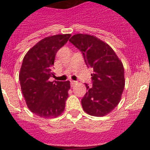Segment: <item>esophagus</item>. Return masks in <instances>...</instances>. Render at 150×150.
Returning a JSON list of instances; mask_svg holds the SVG:
<instances>
[{"mask_svg": "<svg viewBox=\"0 0 150 150\" xmlns=\"http://www.w3.org/2000/svg\"><path fill=\"white\" fill-rule=\"evenodd\" d=\"M76 84V81H74V80H71V86H74Z\"/></svg>", "mask_w": 150, "mask_h": 150, "instance_id": "1", "label": "esophagus"}]
</instances>
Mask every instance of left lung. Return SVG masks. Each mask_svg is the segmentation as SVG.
<instances>
[{"mask_svg":"<svg viewBox=\"0 0 150 150\" xmlns=\"http://www.w3.org/2000/svg\"><path fill=\"white\" fill-rule=\"evenodd\" d=\"M83 53L91 74L92 86L81 100L85 112L93 116H104L120 103L125 87L124 67L107 43L89 34H74L69 40Z\"/></svg>","mask_w":150,"mask_h":150,"instance_id":"obj_1","label":"left lung"}]
</instances>
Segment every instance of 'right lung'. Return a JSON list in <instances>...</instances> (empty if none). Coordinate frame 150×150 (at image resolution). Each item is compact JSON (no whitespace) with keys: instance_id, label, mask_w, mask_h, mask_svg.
<instances>
[{"instance_id":"right-lung-1","label":"right lung","mask_w":150,"mask_h":150,"mask_svg":"<svg viewBox=\"0 0 150 150\" xmlns=\"http://www.w3.org/2000/svg\"><path fill=\"white\" fill-rule=\"evenodd\" d=\"M71 34L45 38L28 50L19 73L21 89L30 111L43 118L60 116L68 98L70 81L50 82L55 55Z\"/></svg>"}]
</instances>
